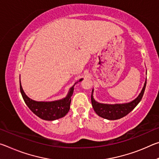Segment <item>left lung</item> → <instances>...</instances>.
<instances>
[{
    "label": "left lung",
    "mask_w": 159,
    "mask_h": 159,
    "mask_svg": "<svg viewBox=\"0 0 159 159\" xmlns=\"http://www.w3.org/2000/svg\"><path fill=\"white\" fill-rule=\"evenodd\" d=\"M147 80L145 81L144 85L141 93L134 100L123 104H105L97 102L93 98V94L91 95V102L94 110L99 116L106 118L108 120H116L120 118L124 117L128 114L134 107L138 105V103L143 97L145 88H146Z\"/></svg>",
    "instance_id": "8db88e82"
}]
</instances>
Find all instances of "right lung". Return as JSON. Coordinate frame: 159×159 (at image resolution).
<instances>
[{"instance_id": "add662e5", "label": "right lung", "mask_w": 159, "mask_h": 159, "mask_svg": "<svg viewBox=\"0 0 159 159\" xmlns=\"http://www.w3.org/2000/svg\"><path fill=\"white\" fill-rule=\"evenodd\" d=\"M83 79H80L79 81H81ZM20 92L26 104L32 112L42 119L46 120L58 119V118L64 116L69 111L71 96L74 93V87L71 88L68 95L64 99L55 102H43L34 101L29 98L24 93L20 81Z\"/></svg>"}]
</instances>
